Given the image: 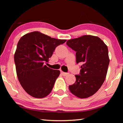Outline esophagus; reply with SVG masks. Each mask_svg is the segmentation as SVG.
<instances>
[{"label":"esophagus","instance_id":"obj_1","mask_svg":"<svg viewBox=\"0 0 123 123\" xmlns=\"http://www.w3.org/2000/svg\"><path fill=\"white\" fill-rule=\"evenodd\" d=\"M61 74L63 76H67L68 75L69 73H65V72H61Z\"/></svg>","mask_w":123,"mask_h":123}]
</instances>
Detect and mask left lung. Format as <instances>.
Returning a JSON list of instances; mask_svg holds the SVG:
<instances>
[{
  "label": "left lung",
  "mask_w": 123,
  "mask_h": 123,
  "mask_svg": "<svg viewBox=\"0 0 123 123\" xmlns=\"http://www.w3.org/2000/svg\"><path fill=\"white\" fill-rule=\"evenodd\" d=\"M67 45L76 51L77 63H81L80 75L75 82L69 86L73 94L87 98L95 94L103 84L110 59L108 48L97 36L84 35L68 40Z\"/></svg>",
  "instance_id": "8db88e82"
}]
</instances>
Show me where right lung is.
Returning a JSON list of instances; mask_svg holds the SVG:
<instances>
[{
	"label": "right lung",
	"instance_id": "right-lung-1",
	"mask_svg": "<svg viewBox=\"0 0 123 123\" xmlns=\"http://www.w3.org/2000/svg\"><path fill=\"white\" fill-rule=\"evenodd\" d=\"M66 39L51 38L39 31L24 35L18 42L14 60L18 80L28 94L43 98L52 91L60 72L46 65L56 47Z\"/></svg>",
	"mask_w": 123,
	"mask_h": 123
}]
</instances>
